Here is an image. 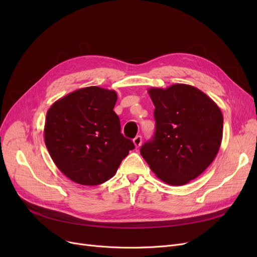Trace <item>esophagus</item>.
<instances>
[{"instance_id": "1", "label": "esophagus", "mask_w": 257, "mask_h": 257, "mask_svg": "<svg viewBox=\"0 0 257 257\" xmlns=\"http://www.w3.org/2000/svg\"><path fill=\"white\" fill-rule=\"evenodd\" d=\"M142 137L141 136H138L136 139L133 140V144H134V146H136L137 148H139V147H141V145H142Z\"/></svg>"}]
</instances>
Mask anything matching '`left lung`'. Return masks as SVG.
<instances>
[{
  "instance_id": "obj_1",
  "label": "left lung",
  "mask_w": 257,
  "mask_h": 257,
  "mask_svg": "<svg viewBox=\"0 0 257 257\" xmlns=\"http://www.w3.org/2000/svg\"><path fill=\"white\" fill-rule=\"evenodd\" d=\"M155 106V134L141 148L152 172L170 185H184L203 173L217 156L223 114L206 93L177 83L148 90Z\"/></svg>"
}]
</instances>
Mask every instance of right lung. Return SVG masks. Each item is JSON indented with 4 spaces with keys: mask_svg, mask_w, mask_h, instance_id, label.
<instances>
[{
    "mask_svg": "<svg viewBox=\"0 0 257 257\" xmlns=\"http://www.w3.org/2000/svg\"><path fill=\"white\" fill-rule=\"evenodd\" d=\"M116 100L114 90L89 86L66 94L49 108L45 144L54 164L72 181L98 185L109 180L134 149L120 133L113 111Z\"/></svg>",
    "mask_w": 257,
    "mask_h": 257,
    "instance_id": "add662e5",
    "label": "right lung"
}]
</instances>
